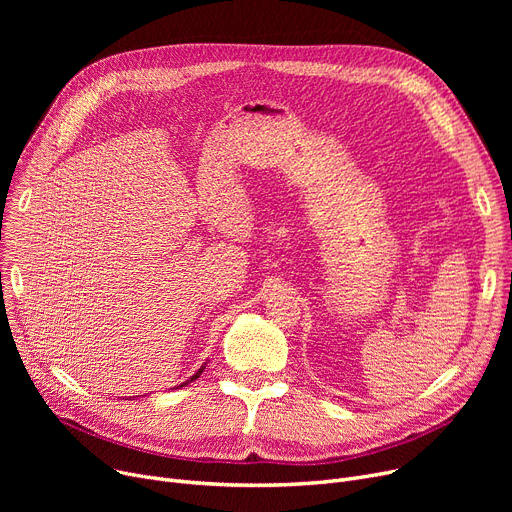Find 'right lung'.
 Segmentation results:
<instances>
[{
    "mask_svg": "<svg viewBox=\"0 0 512 512\" xmlns=\"http://www.w3.org/2000/svg\"><path fill=\"white\" fill-rule=\"evenodd\" d=\"M203 369H205V367H201V369H199V371H197V373L193 375V378H191V380H188V382H193V380H197V378H199V375L203 373ZM188 382H184V384H188ZM184 384H182V386H184Z\"/></svg>",
    "mask_w": 512,
    "mask_h": 512,
    "instance_id": "obj_1",
    "label": "right lung"
}]
</instances>
